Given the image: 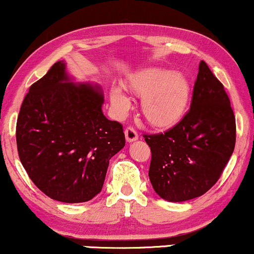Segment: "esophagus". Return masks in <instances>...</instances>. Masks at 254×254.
<instances>
[{
    "label": "esophagus",
    "mask_w": 254,
    "mask_h": 254,
    "mask_svg": "<svg viewBox=\"0 0 254 254\" xmlns=\"http://www.w3.org/2000/svg\"><path fill=\"white\" fill-rule=\"evenodd\" d=\"M124 133H125V138H127V142H129V143L134 142V140L138 139V133H137V131L134 130L132 127H127V129H125Z\"/></svg>",
    "instance_id": "1"
}]
</instances>
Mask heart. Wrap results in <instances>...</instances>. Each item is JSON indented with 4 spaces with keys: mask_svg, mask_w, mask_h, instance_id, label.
<instances>
[{
    "mask_svg": "<svg viewBox=\"0 0 254 254\" xmlns=\"http://www.w3.org/2000/svg\"><path fill=\"white\" fill-rule=\"evenodd\" d=\"M130 90L142 98V112L150 124L171 127L184 116L190 102V83L181 72L166 68L138 71L127 82ZM111 102L120 114L129 110L131 102L121 86L111 90Z\"/></svg>",
    "mask_w": 254,
    "mask_h": 254,
    "instance_id": "b5f03b06",
    "label": "heart"
}]
</instances>
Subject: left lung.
<instances>
[{
    "instance_id": "left-lung-1",
    "label": "left lung",
    "mask_w": 254,
    "mask_h": 254,
    "mask_svg": "<svg viewBox=\"0 0 254 254\" xmlns=\"http://www.w3.org/2000/svg\"><path fill=\"white\" fill-rule=\"evenodd\" d=\"M151 149L149 178L169 201L200 197L219 179L236 144V118L224 85L201 61L190 110L163 133L144 134Z\"/></svg>"
}]
</instances>
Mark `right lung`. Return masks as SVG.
Listing matches in <instances>:
<instances>
[{
    "instance_id": "obj_1",
    "label": "right lung",
    "mask_w": 254,
    "mask_h": 254,
    "mask_svg": "<svg viewBox=\"0 0 254 254\" xmlns=\"http://www.w3.org/2000/svg\"><path fill=\"white\" fill-rule=\"evenodd\" d=\"M98 85L72 82L59 61L29 88L16 124L28 176L48 197L84 203L103 188L109 160L125 145L123 127L103 115Z\"/></svg>"
}]
</instances>
